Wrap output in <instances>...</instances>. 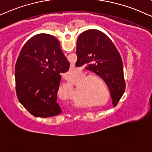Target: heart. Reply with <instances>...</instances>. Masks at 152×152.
I'll return each mask as SVG.
<instances>
[{"instance_id": "1", "label": "heart", "mask_w": 152, "mask_h": 152, "mask_svg": "<svg viewBox=\"0 0 152 152\" xmlns=\"http://www.w3.org/2000/svg\"><path fill=\"white\" fill-rule=\"evenodd\" d=\"M85 75H86V74H83V73L78 72L77 73V76H76V77L69 78V80H67V83H66V85H67L68 87H69V88H71L72 89V93H71V96H73L74 95V91H73V83H74V84L77 83L79 81V80L81 79V78L84 77ZM88 76H85L84 78H84L83 79L79 82V84H80L79 87H80V88H81V89L84 88L85 87L87 86L89 84L88 80H87V79H88Z\"/></svg>"}]
</instances>
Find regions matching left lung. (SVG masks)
I'll return each mask as SVG.
<instances>
[{
	"label": "left lung",
	"mask_w": 152,
	"mask_h": 152,
	"mask_svg": "<svg viewBox=\"0 0 152 152\" xmlns=\"http://www.w3.org/2000/svg\"><path fill=\"white\" fill-rule=\"evenodd\" d=\"M76 66H86L102 78L110 89L116 106L124 94L126 83L122 58L108 36L98 30L82 32L77 39Z\"/></svg>",
	"instance_id": "8db88e82"
}]
</instances>
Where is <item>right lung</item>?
<instances>
[{"instance_id":"obj_1","label":"right lung","mask_w":152,"mask_h":152,"mask_svg":"<svg viewBox=\"0 0 152 152\" xmlns=\"http://www.w3.org/2000/svg\"><path fill=\"white\" fill-rule=\"evenodd\" d=\"M69 62L58 40L39 34L24 44L15 65L16 92L21 104L33 116L50 117L62 112L57 102L61 80Z\"/></svg>"}]
</instances>
